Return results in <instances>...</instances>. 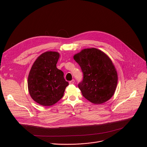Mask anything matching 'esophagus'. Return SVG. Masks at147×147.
Instances as JSON below:
<instances>
[{"mask_svg":"<svg viewBox=\"0 0 147 147\" xmlns=\"http://www.w3.org/2000/svg\"><path fill=\"white\" fill-rule=\"evenodd\" d=\"M74 82H75V80H72L71 81H69V84H73L74 83Z\"/></svg>","mask_w":147,"mask_h":147,"instance_id":"1","label":"esophagus"}]
</instances>
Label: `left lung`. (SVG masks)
Returning a JSON list of instances; mask_svg holds the SVG:
<instances>
[{"instance_id": "1", "label": "left lung", "mask_w": 147, "mask_h": 147, "mask_svg": "<svg viewBox=\"0 0 147 147\" xmlns=\"http://www.w3.org/2000/svg\"><path fill=\"white\" fill-rule=\"evenodd\" d=\"M83 73L78 87L83 96L94 104L108 101L114 95L117 73L109 56L96 48L84 49L73 56Z\"/></svg>"}]
</instances>
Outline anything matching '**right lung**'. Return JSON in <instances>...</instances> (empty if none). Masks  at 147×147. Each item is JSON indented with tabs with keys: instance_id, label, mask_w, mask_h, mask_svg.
Segmentation results:
<instances>
[{
	"instance_id": "add662e5",
	"label": "right lung",
	"mask_w": 147,
	"mask_h": 147,
	"mask_svg": "<svg viewBox=\"0 0 147 147\" xmlns=\"http://www.w3.org/2000/svg\"><path fill=\"white\" fill-rule=\"evenodd\" d=\"M60 54L48 51L34 61L29 73L28 88L32 99L40 105L50 107L63 96L69 82L56 67Z\"/></svg>"
}]
</instances>
